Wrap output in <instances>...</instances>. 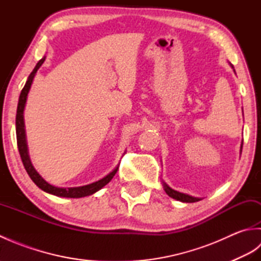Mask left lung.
Here are the masks:
<instances>
[{
  "instance_id": "obj_1",
  "label": "left lung",
  "mask_w": 261,
  "mask_h": 261,
  "mask_svg": "<svg viewBox=\"0 0 261 261\" xmlns=\"http://www.w3.org/2000/svg\"><path fill=\"white\" fill-rule=\"evenodd\" d=\"M232 68H233V66H232ZM242 149V147H241ZM164 187H165V192L168 194V196H170L171 198H175L177 201H180V202H185V203H194V202H198L201 201V198H197V197H193L187 195V194L184 193H179L173 188H170L168 185H166L164 182Z\"/></svg>"
}]
</instances>
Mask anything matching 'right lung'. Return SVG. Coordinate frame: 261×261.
Segmentation results:
<instances>
[{
    "mask_svg": "<svg viewBox=\"0 0 261 261\" xmlns=\"http://www.w3.org/2000/svg\"><path fill=\"white\" fill-rule=\"evenodd\" d=\"M45 62V57H43L41 60H39V63L36 65L35 69L32 70V73L28 77V81L25 83L24 87L22 88L20 97H19V103H18V109H16V118H15V129H16V142H18V149H19V153L22 163H23L24 168L27 170L28 175L30 176V178L35 184L41 188L42 191H45L49 194H53V195L60 196V197H71V198H79V197H84L87 195H92L98 190H101L103 186H105L108 182L113 178V176L116 174L119 167H116L112 173H110L108 176H105L104 178L99 179L98 181L92 182L90 185H85V186H81V187H70V188H62V187H56L53 186L47 182L42 177L37 173V170L33 168V166L31 165L30 158L28 156V148H27V142H25V131H24V122H23V110H24V105L27 102V96L28 93H29V90L32 84L33 77H35L37 70L39 67L42 65V63Z\"/></svg>",
    "mask_w": 261,
    "mask_h": 261,
    "instance_id": "add662e5",
    "label": "right lung"
}]
</instances>
